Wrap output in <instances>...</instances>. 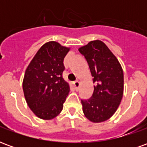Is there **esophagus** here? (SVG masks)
I'll return each instance as SVG.
<instances>
[{
	"mask_svg": "<svg viewBox=\"0 0 147 147\" xmlns=\"http://www.w3.org/2000/svg\"><path fill=\"white\" fill-rule=\"evenodd\" d=\"M80 84V83L79 81H75V82H73V86H74V87H75V89L76 90H79Z\"/></svg>",
	"mask_w": 147,
	"mask_h": 147,
	"instance_id": "1",
	"label": "esophagus"
}]
</instances>
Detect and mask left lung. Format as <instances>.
<instances>
[{"label":"left lung","mask_w":147,"mask_h":147,"mask_svg":"<svg viewBox=\"0 0 147 147\" xmlns=\"http://www.w3.org/2000/svg\"><path fill=\"white\" fill-rule=\"evenodd\" d=\"M79 51L87 61L95 83L91 98L81 99L83 113L91 122H103L115 113L120 104L123 93V69L102 41H91Z\"/></svg>","instance_id":"8db88e82"}]
</instances>
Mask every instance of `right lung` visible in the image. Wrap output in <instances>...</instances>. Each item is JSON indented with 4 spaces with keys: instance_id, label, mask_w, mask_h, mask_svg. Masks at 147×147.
<instances>
[{
    "instance_id": "right-lung-1",
    "label": "right lung",
    "mask_w": 147,
    "mask_h": 147,
    "mask_svg": "<svg viewBox=\"0 0 147 147\" xmlns=\"http://www.w3.org/2000/svg\"><path fill=\"white\" fill-rule=\"evenodd\" d=\"M70 48L49 42L37 52L26 69L23 81L29 108L42 120H51L63 109L70 90L63 79L64 59Z\"/></svg>"
}]
</instances>
